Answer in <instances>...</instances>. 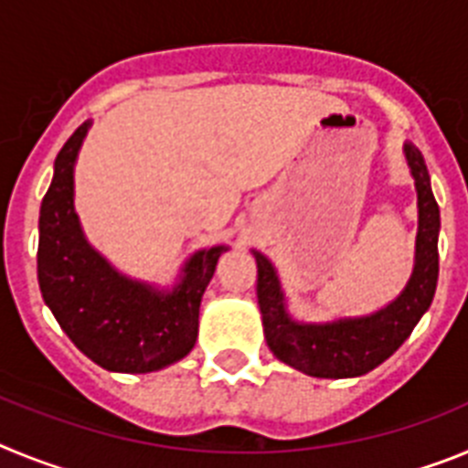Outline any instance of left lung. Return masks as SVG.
Wrapping results in <instances>:
<instances>
[{
  "label": "left lung",
  "instance_id": "8db88e82",
  "mask_svg": "<svg viewBox=\"0 0 468 468\" xmlns=\"http://www.w3.org/2000/svg\"><path fill=\"white\" fill-rule=\"evenodd\" d=\"M403 154L417 192L415 264L399 297L382 309L318 324L297 321L288 309L274 262L255 248L250 250L258 262V304L267 346L281 363L309 378L349 379L370 373L410 337L412 328L431 307L438 283L441 210L421 152L412 143H405Z\"/></svg>",
  "mask_w": 468,
  "mask_h": 468
}]
</instances>
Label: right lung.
Here are the masks:
<instances>
[{
	"mask_svg": "<svg viewBox=\"0 0 468 468\" xmlns=\"http://www.w3.org/2000/svg\"><path fill=\"white\" fill-rule=\"evenodd\" d=\"M90 128L81 123L58 152L39 210L37 276L41 297L74 346L110 373H156L197 345L198 307L227 243L194 250L176 283L122 271L86 239L74 210V166Z\"/></svg>",
	"mask_w": 468,
	"mask_h": 468,
	"instance_id": "right-lung-1",
	"label": "right lung"
}]
</instances>
